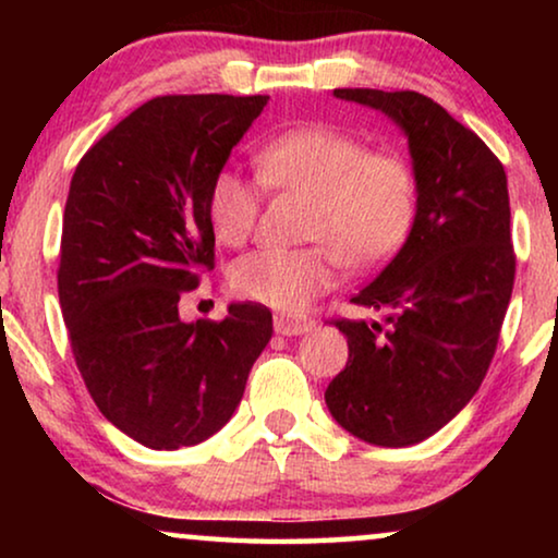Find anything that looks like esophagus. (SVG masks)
I'll return each mask as SVG.
<instances>
[{
	"label": "esophagus",
	"instance_id": "obj_1",
	"mask_svg": "<svg viewBox=\"0 0 558 558\" xmlns=\"http://www.w3.org/2000/svg\"><path fill=\"white\" fill-rule=\"evenodd\" d=\"M312 327H315V319H310V317H292V315L274 317V330H277L279 335H287V338H292V335L310 332Z\"/></svg>",
	"mask_w": 558,
	"mask_h": 558
}]
</instances>
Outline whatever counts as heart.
<instances>
[{"instance_id":"b5f03b06","label":"heart","mask_w":558,"mask_h":558,"mask_svg":"<svg viewBox=\"0 0 558 558\" xmlns=\"http://www.w3.org/2000/svg\"><path fill=\"white\" fill-rule=\"evenodd\" d=\"M258 183L235 167L216 172L208 220L226 246L256 231L262 185L307 195L304 248H262L231 269L233 292L281 312L307 310L338 284L342 262L365 271L386 264L409 239L418 205L414 165L399 151L371 149L361 136L325 124L279 132L254 151Z\"/></svg>"}]
</instances>
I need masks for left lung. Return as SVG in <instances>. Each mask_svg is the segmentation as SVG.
<instances>
[{
    "mask_svg": "<svg viewBox=\"0 0 558 558\" xmlns=\"http://www.w3.org/2000/svg\"><path fill=\"white\" fill-rule=\"evenodd\" d=\"M409 136L418 178L411 233L353 300L386 323L335 319L348 363L325 401L342 429L378 447L416 445L460 414L498 348L513 294L508 180L500 159L416 90L335 88Z\"/></svg>",
    "mask_w": 558,
    "mask_h": 558,
    "instance_id": "8db88e82",
    "label": "left lung"
}]
</instances>
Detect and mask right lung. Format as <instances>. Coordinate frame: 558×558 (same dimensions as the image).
Segmentation results:
<instances>
[{
    "label": "right lung",
    "instance_id": "obj_1",
    "mask_svg": "<svg viewBox=\"0 0 558 558\" xmlns=\"http://www.w3.org/2000/svg\"><path fill=\"white\" fill-rule=\"evenodd\" d=\"M269 96H157L75 167L58 296L73 357L109 422L149 449L201 445L233 416L271 340L264 304L182 323L213 269L208 187Z\"/></svg>",
    "mask_w": 558,
    "mask_h": 558
}]
</instances>
